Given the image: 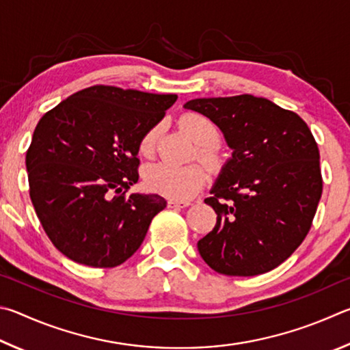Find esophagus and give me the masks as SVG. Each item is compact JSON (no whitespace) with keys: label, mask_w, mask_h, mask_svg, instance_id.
I'll use <instances>...</instances> for the list:
<instances>
[{"label":"esophagus","mask_w":350,"mask_h":350,"mask_svg":"<svg viewBox=\"0 0 350 350\" xmlns=\"http://www.w3.org/2000/svg\"><path fill=\"white\" fill-rule=\"evenodd\" d=\"M167 206L169 207H187V206H191V201H189V200H175V198H172V200L167 201Z\"/></svg>","instance_id":"esophagus-1"}]
</instances>
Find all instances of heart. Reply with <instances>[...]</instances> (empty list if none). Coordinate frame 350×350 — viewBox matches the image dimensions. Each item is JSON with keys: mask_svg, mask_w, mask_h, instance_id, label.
Returning <instances> with one entry per match:
<instances>
[{"mask_svg": "<svg viewBox=\"0 0 350 350\" xmlns=\"http://www.w3.org/2000/svg\"><path fill=\"white\" fill-rule=\"evenodd\" d=\"M180 126L198 146V157L201 161L217 167L221 163V155L217 147L219 138L218 129L204 115L185 113L180 118ZM161 126L149 129L139 139L138 149L143 157H152L157 149V141ZM144 185L150 191L172 198H191L198 193L209 178L204 165L191 164L176 167L165 163L149 164L143 172Z\"/></svg>", "mask_w": 350, "mask_h": 350, "instance_id": "heart-1", "label": "heart"}]
</instances>
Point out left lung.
Returning a JSON list of instances; mask_svg holds the SVG:
<instances>
[{
	"instance_id": "8db88e82",
	"label": "left lung",
	"mask_w": 350,
	"mask_h": 350,
	"mask_svg": "<svg viewBox=\"0 0 350 350\" xmlns=\"http://www.w3.org/2000/svg\"><path fill=\"white\" fill-rule=\"evenodd\" d=\"M186 109L221 129L232 158L204 200L217 213L201 258L229 277L278 267L309 234L323 193L320 150L299 115L249 94L197 98Z\"/></svg>"
}]
</instances>
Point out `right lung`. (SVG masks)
I'll list each match as a JSON object with an SVG mask.
<instances>
[{"label": "right lung", "mask_w": 350, "mask_h": 350, "mask_svg": "<svg viewBox=\"0 0 350 350\" xmlns=\"http://www.w3.org/2000/svg\"><path fill=\"white\" fill-rule=\"evenodd\" d=\"M176 95L92 85L49 110L26 153L29 193L61 254L90 267H116L137 252L159 195L129 193L138 181V144Z\"/></svg>", "instance_id": "obj_1"}]
</instances>
